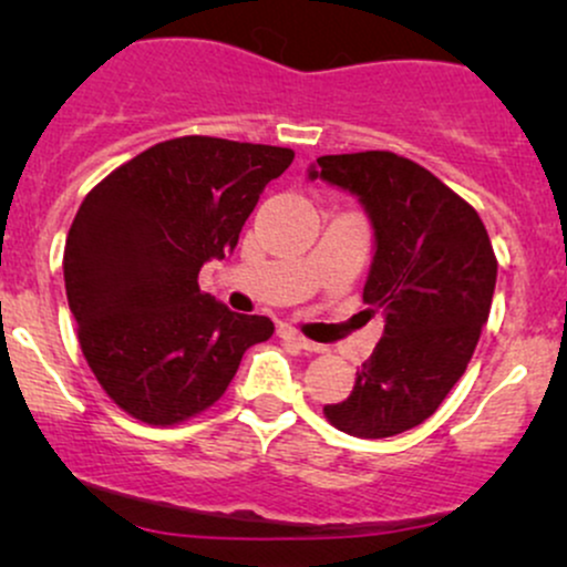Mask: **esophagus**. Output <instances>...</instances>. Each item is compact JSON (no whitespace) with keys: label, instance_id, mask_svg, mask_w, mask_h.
Listing matches in <instances>:
<instances>
[{"label":"esophagus","instance_id":"1","mask_svg":"<svg viewBox=\"0 0 567 567\" xmlns=\"http://www.w3.org/2000/svg\"><path fill=\"white\" fill-rule=\"evenodd\" d=\"M279 336H282L285 341H292L298 349H303V351H315V354H322V351H324L322 343L309 341V338H303L301 333H298V330H292V328H282V330H279Z\"/></svg>","mask_w":567,"mask_h":567}]
</instances>
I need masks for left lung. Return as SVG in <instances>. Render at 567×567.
<instances>
[{
	"mask_svg": "<svg viewBox=\"0 0 567 567\" xmlns=\"http://www.w3.org/2000/svg\"><path fill=\"white\" fill-rule=\"evenodd\" d=\"M309 178L365 207L375 252L362 301L383 311L354 389L324 415L354 437H394L424 424L470 365L496 290L491 237L470 202L392 152L328 154Z\"/></svg>",
	"mask_w": 567,
	"mask_h": 567,
	"instance_id": "1",
	"label": "left lung"
}]
</instances>
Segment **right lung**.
Instances as JSON below:
<instances>
[{
	"mask_svg": "<svg viewBox=\"0 0 567 567\" xmlns=\"http://www.w3.org/2000/svg\"><path fill=\"white\" fill-rule=\"evenodd\" d=\"M290 148L184 135L146 148L84 197L63 250L69 309L90 370L133 419L173 426L220 400L243 354L275 333L199 290L237 247Z\"/></svg>",
	"mask_w": 567,
	"mask_h": 567,
	"instance_id": "obj_1",
	"label": "right lung"
}]
</instances>
